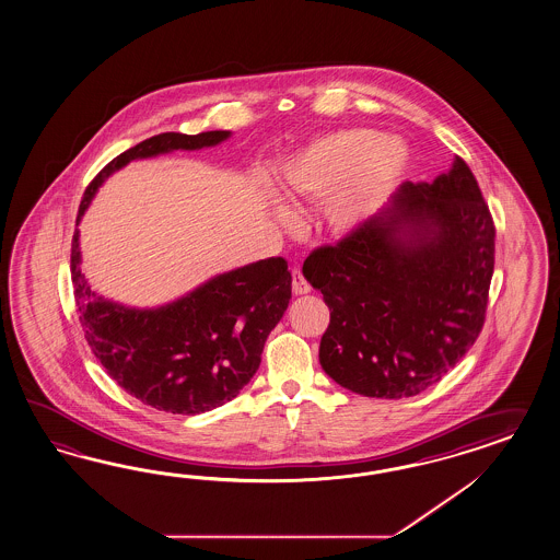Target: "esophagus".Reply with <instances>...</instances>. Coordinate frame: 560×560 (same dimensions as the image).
<instances>
[{
  "label": "esophagus",
  "instance_id": "esophagus-1",
  "mask_svg": "<svg viewBox=\"0 0 560 560\" xmlns=\"http://www.w3.org/2000/svg\"><path fill=\"white\" fill-rule=\"evenodd\" d=\"M292 292H294V294H308V292H311V284H308V280L302 276L299 268L292 270Z\"/></svg>",
  "mask_w": 560,
  "mask_h": 560
}]
</instances>
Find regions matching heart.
<instances>
[{
  "label": "heart",
  "instance_id": "obj_1",
  "mask_svg": "<svg viewBox=\"0 0 560 560\" xmlns=\"http://www.w3.org/2000/svg\"><path fill=\"white\" fill-rule=\"evenodd\" d=\"M410 168V150L398 138L372 128L335 129L318 136L294 154L282 173L290 199L325 201L330 230L349 233L363 225ZM276 217L294 221L288 205H276Z\"/></svg>",
  "mask_w": 560,
  "mask_h": 560
}]
</instances>
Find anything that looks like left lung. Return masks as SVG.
Returning <instances> with one entry per match:
<instances>
[{
    "label": "left lung",
    "mask_w": 560,
    "mask_h": 560,
    "mask_svg": "<svg viewBox=\"0 0 560 560\" xmlns=\"http://www.w3.org/2000/svg\"><path fill=\"white\" fill-rule=\"evenodd\" d=\"M495 225L465 160L404 183L386 207L304 259L330 323L318 361L339 386L400 400L441 382L486 323Z\"/></svg>",
    "instance_id": "left-lung-1"
}]
</instances>
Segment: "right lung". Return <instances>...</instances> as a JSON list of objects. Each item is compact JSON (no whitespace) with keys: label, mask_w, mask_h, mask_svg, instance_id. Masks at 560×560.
<instances>
[{"label":"right lung","mask_w":560,"mask_h":560,"mask_svg":"<svg viewBox=\"0 0 560 560\" xmlns=\"http://www.w3.org/2000/svg\"><path fill=\"white\" fill-rule=\"evenodd\" d=\"M228 138L230 131L221 129L197 136L166 131L129 148L91 180L77 223L101 183L131 160L199 150ZM71 278L93 355L117 386L171 415H201L233 400L258 372L264 343L292 294L287 259L268 258L219 273L166 306L128 308L91 292L81 273L79 231L72 235Z\"/></svg>","instance_id":"right-lung-1"}]
</instances>
